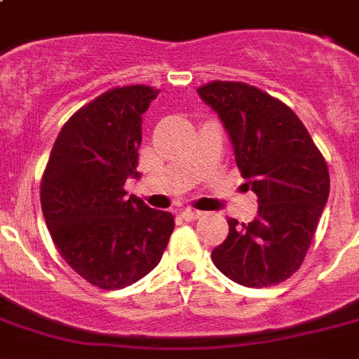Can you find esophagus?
<instances>
[{
  "instance_id": "obj_1",
  "label": "esophagus",
  "mask_w": 359,
  "mask_h": 359,
  "mask_svg": "<svg viewBox=\"0 0 359 359\" xmlns=\"http://www.w3.org/2000/svg\"><path fill=\"white\" fill-rule=\"evenodd\" d=\"M201 210H190V208H186V210H182L180 212V216L186 219V222H196V219L201 218Z\"/></svg>"
}]
</instances>
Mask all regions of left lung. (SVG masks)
Instances as JSON below:
<instances>
[{"mask_svg": "<svg viewBox=\"0 0 359 359\" xmlns=\"http://www.w3.org/2000/svg\"><path fill=\"white\" fill-rule=\"evenodd\" d=\"M197 93L218 111L240 175L259 197L253 222L227 219L214 264L244 287L281 283L302 266L328 201L326 160L294 111L259 87L214 80Z\"/></svg>", "mask_w": 359, "mask_h": 359, "instance_id": "obj_1", "label": "left lung"}]
</instances>
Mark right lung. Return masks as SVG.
<instances>
[{"mask_svg":"<svg viewBox=\"0 0 359 359\" xmlns=\"http://www.w3.org/2000/svg\"><path fill=\"white\" fill-rule=\"evenodd\" d=\"M160 89L123 86L81 106L59 132L41 179V207L59 255L104 290L151 272L175 229L171 212L126 197L137 177L141 123Z\"/></svg>","mask_w":359,"mask_h":359,"instance_id":"obj_1","label":"right lung"}]
</instances>
